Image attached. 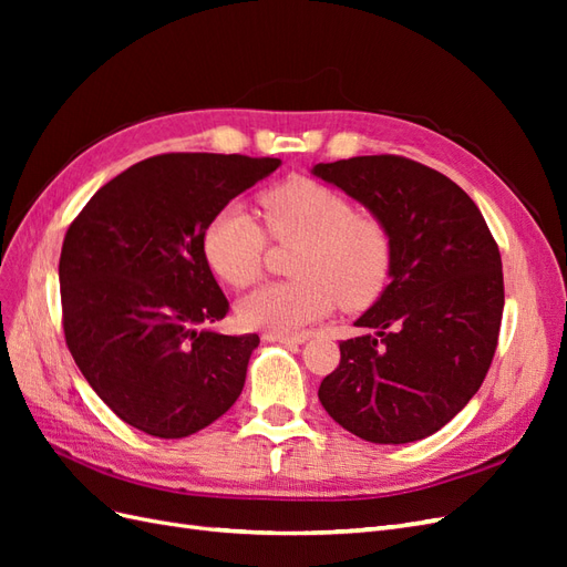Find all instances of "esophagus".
Instances as JSON below:
<instances>
[{
	"instance_id": "obj_1",
	"label": "esophagus",
	"mask_w": 567,
	"mask_h": 567,
	"mask_svg": "<svg viewBox=\"0 0 567 567\" xmlns=\"http://www.w3.org/2000/svg\"><path fill=\"white\" fill-rule=\"evenodd\" d=\"M265 340L269 342H281V346H302V336H279V333H265Z\"/></svg>"
}]
</instances>
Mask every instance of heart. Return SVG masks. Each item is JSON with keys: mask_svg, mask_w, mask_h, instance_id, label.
<instances>
[{"mask_svg": "<svg viewBox=\"0 0 567 567\" xmlns=\"http://www.w3.org/2000/svg\"><path fill=\"white\" fill-rule=\"evenodd\" d=\"M269 234L300 244L290 262L293 281L269 284L238 302V319L267 333H298L329 315L367 310L392 274V238L381 219L357 215L350 198L321 182L298 177L262 196ZM203 250L219 279L248 288L260 279L267 234L241 200L221 208L205 229Z\"/></svg>", "mask_w": 567, "mask_h": 567, "instance_id": "obj_1", "label": "heart"}]
</instances>
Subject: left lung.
<instances>
[{"label":"left lung","mask_w":567,"mask_h":567,"mask_svg":"<svg viewBox=\"0 0 567 567\" xmlns=\"http://www.w3.org/2000/svg\"><path fill=\"white\" fill-rule=\"evenodd\" d=\"M312 175L381 219L392 238L383 296L340 342L319 402L352 435L406 444L437 433L483 385L504 312L502 255L471 196L400 156L319 163Z\"/></svg>","instance_id":"left-lung-1"}]
</instances>
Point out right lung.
<instances>
[{
  "mask_svg": "<svg viewBox=\"0 0 567 567\" xmlns=\"http://www.w3.org/2000/svg\"><path fill=\"white\" fill-rule=\"evenodd\" d=\"M279 165L236 153L153 156L101 186L68 229L59 262L68 350L136 431L188 437L241 394L260 338L210 329L229 302L203 236Z\"/></svg>",
  "mask_w": 567,
  "mask_h": 567,
  "instance_id": "1",
  "label": "right lung"
}]
</instances>
